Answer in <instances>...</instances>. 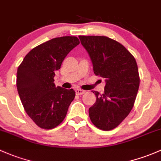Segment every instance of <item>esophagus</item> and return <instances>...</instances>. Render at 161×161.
Returning <instances> with one entry per match:
<instances>
[{"label": "esophagus", "mask_w": 161, "mask_h": 161, "mask_svg": "<svg viewBox=\"0 0 161 161\" xmlns=\"http://www.w3.org/2000/svg\"><path fill=\"white\" fill-rule=\"evenodd\" d=\"M84 93H85V91L82 90V89H75V94L78 95V96H80V95H82Z\"/></svg>", "instance_id": "1"}]
</instances>
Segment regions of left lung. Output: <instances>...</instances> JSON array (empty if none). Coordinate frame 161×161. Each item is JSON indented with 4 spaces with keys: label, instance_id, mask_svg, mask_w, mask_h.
I'll return each instance as SVG.
<instances>
[{
    "label": "left lung",
    "instance_id": "1",
    "mask_svg": "<svg viewBox=\"0 0 161 161\" xmlns=\"http://www.w3.org/2000/svg\"><path fill=\"white\" fill-rule=\"evenodd\" d=\"M89 53L96 75L106 82L104 92L93 91L96 103L89 114L95 126L111 130L129 115L140 86L137 64L120 43L106 36H79Z\"/></svg>",
    "mask_w": 161,
    "mask_h": 161
}]
</instances>
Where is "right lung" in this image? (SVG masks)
<instances>
[{"label":"right lung","mask_w":161,"mask_h":161,"mask_svg":"<svg viewBox=\"0 0 161 161\" xmlns=\"http://www.w3.org/2000/svg\"><path fill=\"white\" fill-rule=\"evenodd\" d=\"M79 44L75 36L52 38L26 55L17 72V89L27 114L42 129L51 130L65 119L75 96L72 89L54 83L55 72Z\"/></svg>","instance_id":"1"}]
</instances>
